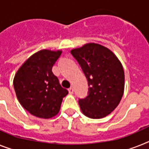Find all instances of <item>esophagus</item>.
<instances>
[{
    "instance_id": "1",
    "label": "esophagus",
    "mask_w": 149,
    "mask_h": 149,
    "mask_svg": "<svg viewBox=\"0 0 149 149\" xmlns=\"http://www.w3.org/2000/svg\"><path fill=\"white\" fill-rule=\"evenodd\" d=\"M68 91H69V93L70 94L73 93V88H72V86H71L70 88H68Z\"/></svg>"
}]
</instances>
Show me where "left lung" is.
Returning a JSON list of instances; mask_svg holds the SVG:
<instances>
[{"mask_svg":"<svg viewBox=\"0 0 149 149\" xmlns=\"http://www.w3.org/2000/svg\"><path fill=\"white\" fill-rule=\"evenodd\" d=\"M88 85V95L79 99L82 112L92 119L102 118L112 112L124 91V71L116 55L108 48L95 43L72 49Z\"/></svg>","mask_w":149,"mask_h":149,"instance_id":"obj_1","label":"left lung"}]
</instances>
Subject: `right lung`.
Wrapping results in <instances>:
<instances>
[{
  "label": "right lung",
  "instance_id": "obj_1",
  "mask_svg": "<svg viewBox=\"0 0 149 149\" xmlns=\"http://www.w3.org/2000/svg\"><path fill=\"white\" fill-rule=\"evenodd\" d=\"M61 53V51L50 50L38 51L15 75L13 86L19 102L37 117L48 119L57 115L63 98L68 94L52 72V67Z\"/></svg>",
  "mask_w": 149,
  "mask_h": 149
}]
</instances>
